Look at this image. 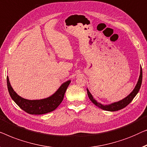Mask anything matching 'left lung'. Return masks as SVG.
<instances>
[{
	"mask_svg": "<svg viewBox=\"0 0 147 147\" xmlns=\"http://www.w3.org/2000/svg\"><path fill=\"white\" fill-rule=\"evenodd\" d=\"M142 68H140V74L139 76V78H138V82L137 84H136L135 88H134L133 92H132L129 96H127L126 98L123 99V100L119 101V102H114L113 103V104H111L109 105H103L102 104H100V103L97 102L93 98V97H92V94H90L89 90L87 89V94H88V98H89L90 100L92 101V103H94L96 107H98V108L102 109V110L108 111H117L121 110V109L127 107V105L133 100V98H135L136 94H137L138 91H139L140 88V86H141V84H142Z\"/></svg>",
	"mask_w": 147,
	"mask_h": 147,
	"instance_id": "obj_1",
	"label": "left lung"
}]
</instances>
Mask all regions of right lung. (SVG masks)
Masks as SVG:
<instances>
[{
  "mask_svg": "<svg viewBox=\"0 0 147 147\" xmlns=\"http://www.w3.org/2000/svg\"><path fill=\"white\" fill-rule=\"evenodd\" d=\"M7 81L8 90L12 100L20 109L30 115H43L55 111L63 101L66 90L71 82V80H68L63 83L57 91L50 97L41 100H30L22 98L14 91L8 76Z\"/></svg>",
  "mask_w": 147,
  "mask_h": 147,
  "instance_id": "add662e5",
  "label": "right lung"
}]
</instances>
